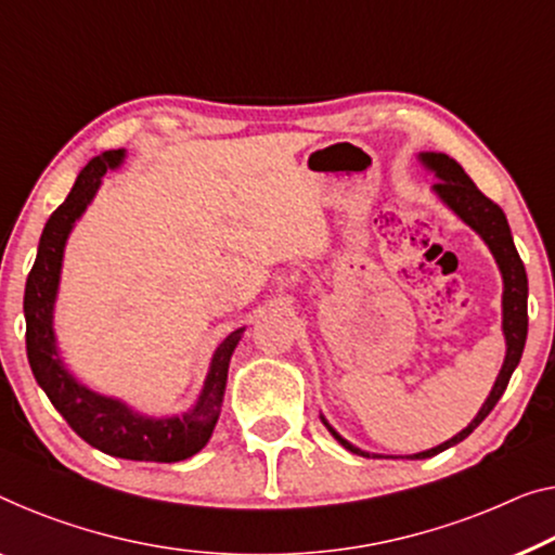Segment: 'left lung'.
<instances>
[{"label":"left lung","mask_w":555,"mask_h":555,"mask_svg":"<svg viewBox=\"0 0 555 555\" xmlns=\"http://www.w3.org/2000/svg\"><path fill=\"white\" fill-rule=\"evenodd\" d=\"M418 162L424 164L428 171H434V177L438 179L434 184V194L441 198V202L449 206L453 214H456L463 224L474 229L476 234L483 238V244L489 246L495 263H499V271H501V279H503V296H501L503 321H501V328H503V336H506V359H503V366L499 371V376H495V384L491 388L489 399L483 401V406H481V411L476 413V418L470 421V424L463 428V431H459L456 436L449 438V441L438 443L428 451H421V453H413V456H406V459H431V456H436V453L451 449V446L461 443L463 438L474 434V428L481 424L486 416H489L495 403H499V399L503 396V391H506V386L511 382V374L516 371L518 361H520V353H524V346H526V334H528V276H526L524 261H520V256L516 251L514 236H511V227H508L506 214H503L501 206L493 204L489 196H483L481 192H478V186L474 184V181H470L468 173L463 171L461 164L456 159H451L449 154H441V152H421ZM321 421H324V426L328 428L331 436H334L346 451L359 453V456H366V459H371V456L376 459V453L361 451L359 446L346 441V438L338 434L324 416H321Z\"/></svg>","instance_id":"8db88e82"}]
</instances>
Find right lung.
<instances>
[{"mask_svg":"<svg viewBox=\"0 0 555 555\" xmlns=\"http://www.w3.org/2000/svg\"><path fill=\"white\" fill-rule=\"evenodd\" d=\"M124 156H127L124 149H112V152L94 156L79 171L69 196L49 217L44 231H41L37 261L27 276V288H24L27 359L41 391L89 446L127 461L173 463L192 459L209 443L214 426L219 421L221 403H224L231 353L242 341L246 326L231 331L217 346L202 393L194 406L181 416H146L121 399L92 391L66 369L54 334V304L60 294L66 238L81 214L87 211V206L92 204L104 173L121 167Z\"/></svg>","mask_w":555,"mask_h":555,"instance_id":"add662e5","label":"right lung"}]
</instances>
